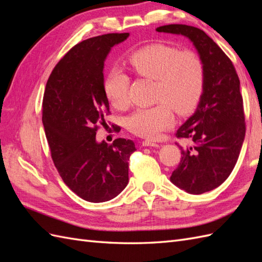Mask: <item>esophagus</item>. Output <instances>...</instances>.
Here are the masks:
<instances>
[{
  "instance_id": "1",
  "label": "esophagus",
  "mask_w": 262,
  "mask_h": 262,
  "mask_svg": "<svg viewBox=\"0 0 262 262\" xmlns=\"http://www.w3.org/2000/svg\"><path fill=\"white\" fill-rule=\"evenodd\" d=\"M143 146H152V147H158L160 146V144L158 143H156V142H152V141H149V140H146V141H143Z\"/></svg>"
}]
</instances>
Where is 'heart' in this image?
<instances>
[{
  "instance_id": "heart-1",
  "label": "heart",
  "mask_w": 262,
  "mask_h": 262,
  "mask_svg": "<svg viewBox=\"0 0 262 262\" xmlns=\"http://www.w3.org/2000/svg\"><path fill=\"white\" fill-rule=\"evenodd\" d=\"M134 72L157 82L156 100L160 104L136 110L126 120L128 129L138 137L155 139L173 123L172 109L179 115L191 113L203 92L204 66L199 54L180 51L176 47L152 43L129 57ZM129 76L113 69L105 81V94L116 109L129 105Z\"/></svg>"
}]
</instances>
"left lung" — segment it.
Segmentation results:
<instances>
[{
  "instance_id": "left-lung-1",
  "label": "left lung",
  "mask_w": 262,
  "mask_h": 262,
  "mask_svg": "<svg viewBox=\"0 0 262 262\" xmlns=\"http://www.w3.org/2000/svg\"><path fill=\"white\" fill-rule=\"evenodd\" d=\"M156 31L187 37L204 66L199 104L176 133L194 145L179 146L181 161L170 176L181 190L201 194L223 184L238 160L246 133L241 82L232 61L203 30L171 24Z\"/></svg>"
}]
</instances>
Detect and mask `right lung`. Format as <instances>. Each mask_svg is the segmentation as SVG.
Returning a JSON list of instances; mask_svg holds the SVG:
<instances>
[{"mask_svg":"<svg viewBox=\"0 0 262 262\" xmlns=\"http://www.w3.org/2000/svg\"><path fill=\"white\" fill-rule=\"evenodd\" d=\"M129 33L93 37L73 47L47 82L42 123L52 161L61 178L82 199L99 203L116 198L128 185L133 141L97 142L98 125L109 113L104 64L114 46Z\"/></svg>","mask_w":262,"mask_h":262,"instance_id":"right-lung-1","label":"right lung"}]
</instances>
